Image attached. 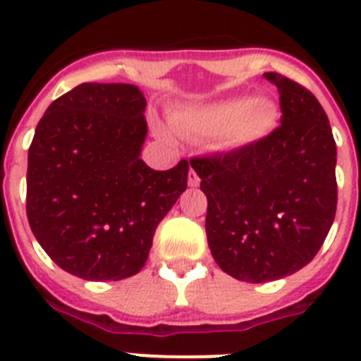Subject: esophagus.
Wrapping results in <instances>:
<instances>
[{
    "mask_svg": "<svg viewBox=\"0 0 361 361\" xmlns=\"http://www.w3.org/2000/svg\"><path fill=\"white\" fill-rule=\"evenodd\" d=\"M188 184H190L191 188H197L200 184V178L199 175L195 173V170H190V173H188Z\"/></svg>",
    "mask_w": 361,
    "mask_h": 361,
    "instance_id": "34e87169",
    "label": "esophagus"
}]
</instances>
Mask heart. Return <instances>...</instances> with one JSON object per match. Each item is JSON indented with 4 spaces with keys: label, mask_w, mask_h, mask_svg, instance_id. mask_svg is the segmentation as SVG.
<instances>
[{
    "label": "heart",
    "mask_w": 361,
    "mask_h": 361,
    "mask_svg": "<svg viewBox=\"0 0 361 361\" xmlns=\"http://www.w3.org/2000/svg\"><path fill=\"white\" fill-rule=\"evenodd\" d=\"M280 123V110L269 97L220 99L213 103L193 104L171 114V126L184 137L212 139L216 152L238 153L255 148L273 135ZM159 135L170 133L157 128Z\"/></svg>",
    "instance_id": "1"
}]
</instances>
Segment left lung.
I'll return each instance as SVG.
<instances>
[{
	"label": "left lung",
	"instance_id": "8db88e82",
	"mask_svg": "<svg viewBox=\"0 0 361 361\" xmlns=\"http://www.w3.org/2000/svg\"><path fill=\"white\" fill-rule=\"evenodd\" d=\"M282 119L255 148L191 159L208 197L206 235L215 262L242 282L293 275L311 262L336 213V142L318 99L280 73Z\"/></svg>",
	"mask_w": 361,
	"mask_h": 361
}]
</instances>
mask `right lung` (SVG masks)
<instances>
[{
  "label": "right lung",
  "mask_w": 361,
  "mask_h": 361,
  "mask_svg": "<svg viewBox=\"0 0 361 361\" xmlns=\"http://www.w3.org/2000/svg\"><path fill=\"white\" fill-rule=\"evenodd\" d=\"M145 110L135 85L82 82L37 124L28 148V224L70 275L97 282L139 273L159 222L186 190V161L157 171L141 159Z\"/></svg>",
  "instance_id": "obj_1"
}]
</instances>
